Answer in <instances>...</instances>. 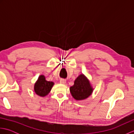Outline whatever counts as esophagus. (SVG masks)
Returning a JSON list of instances; mask_svg holds the SVG:
<instances>
[{
  "mask_svg": "<svg viewBox=\"0 0 134 134\" xmlns=\"http://www.w3.org/2000/svg\"><path fill=\"white\" fill-rule=\"evenodd\" d=\"M60 83H62V84H65V83H66V82H65V80L64 79H60Z\"/></svg>",
  "mask_w": 134,
  "mask_h": 134,
  "instance_id": "esophagus-1",
  "label": "esophagus"
}]
</instances>
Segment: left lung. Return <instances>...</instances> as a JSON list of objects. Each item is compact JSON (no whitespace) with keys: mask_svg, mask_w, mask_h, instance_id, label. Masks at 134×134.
<instances>
[{"mask_svg":"<svg viewBox=\"0 0 134 134\" xmlns=\"http://www.w3.org/2000/svg\"><path fill=\"white\" fill-rule=\"evenodd\" d=\"M93 90L89 79L83 74H81L76 78L74 84L70 88V92L72 97L77 101L87 98L92 95Z\"/></svg>","mask_w":134,"mask_h":134,"instance_id":"left-lung-1","label":"left lung"}]
</instances>
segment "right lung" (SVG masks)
Segmentation results:
<instances>
[{"mask_svg":"<svg viewBox=\"0 0 134 134\" xmlns=\"http://www.w3.org/2000/svg\"><path fill=\"white\" fill-rule=\"evenodd\" d=\"M54 85V82L47 81L45 76L40 75L34 85V91L37 95L42 97L47 96Z\"/></svg>","mask_w":134,"mask_h":134,"instance_id":"add662e5","label":"right lung"}]
</instances>
